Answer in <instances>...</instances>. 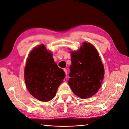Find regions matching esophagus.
Returning <instances> with one entry per match:
<instances>
[{"label":"esophagus","mask_w":129,"mask_h":129,"mask_svg":"<svg viewBox=\"0 0 129 129\" xmlns=\"http://www.w3.org/2000/svg\"><path fill=\"white\" fill-rule=\"evenodd\" d=\"M63 71H64V72H65V73H66V75H67V69H66V68H64L63 69Z\"/></svg>","instance_id":"esophagus-1"}]
</instances>
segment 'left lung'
Returning <instances> with one entry per match:
<instances>
[{
    "instance_id": "8db88e82",
    "label": "left lung",
    "mask_w": 129,
    "mask_h": 129,
    "mask_svg": "<svg viewBox=\"0 0 129 129\" xmlns=\"http://www.w3.org/2000/svg\"><path fill=\"white\" fill-rule=\"evenodd\" d=\"M68 83L74 94L89 98L98 91L104 78V67L96 48L84 42L79 51L72 52Z\"/></svg>"
}]
</instances>
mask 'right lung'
Returning <instances> with one entry per match:
<instances>
[{
    "mask_svg": "<svg viewBox=\"0 0 129 129\" xmlns=\"http://www.w3.org/2000/svg\"><path fill=\"white\" fill-rule=\"evenodd\" d=\"M65 76L44 45L35 47L29 54L25 80L27 89L36 99L42 102L52 100Z\"/></svg>",
    "mask_w": 129,
    "mask_h": 129,
    "instance_id": "add662e5",
    "label": "right lung"
}]
</instances>
